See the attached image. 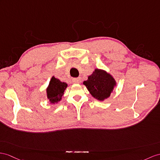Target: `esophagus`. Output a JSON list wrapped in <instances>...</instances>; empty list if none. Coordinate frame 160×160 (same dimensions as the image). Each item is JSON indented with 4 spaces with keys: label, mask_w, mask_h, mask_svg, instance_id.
Wrapping results in <instances>:
<instances>
[{
    "label": "esophagus",
    "mask_w": 160,
    "mask_h": 160,
    "mask_svg": "<svg viewBox=\"0 0 160 160\" xmlns=\"http://www.w3.org/2000/svg\"><path fill=\"white\" fill-rule=\"evenodd\" d=\"M73 83H81V78L80 77H77V78H74L72 79Z\"/></svg>",
    "instance_id": "obj_1"
}]
</instances>
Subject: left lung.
I'll use <instances>...</instances> for the list:
<instances>
[{
  "label": "left lung",
  "mask_w": 160,
  "mask_h": 160,
  "mask_svg": "<svg viewBox=\"0 0 160 160\" xmlns=\"http://www.w3.org/2000/svg\"><path fill=\"white\" fill-rule=\"evenodd\" d=\"M83 83L93 98L100 101L108 98L116 86V81L111 75L98 68L95 69Z\"/></svg>",
  "instance_id": "left-lung-1"
}]
</instances>
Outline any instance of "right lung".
<instances>
[{"label": "right lung", "instance_id": "right-lung-1", "mask_svg": "<svg viewBox=\"0 0 160 160\" xmlns=\"http://www.w3.org/2000/svg\"><path fill=\"white\" fill-rule=\"evenodd\" d=\"M67 86V83L62 82L55 77H52L47 88V96L50 103L55 104L60 102Z\"/></svg>", "mask_w": 160, "mask_h": 160}]
</instances>
